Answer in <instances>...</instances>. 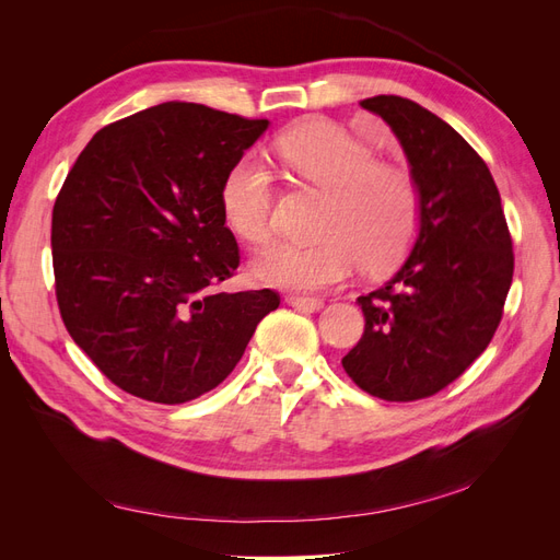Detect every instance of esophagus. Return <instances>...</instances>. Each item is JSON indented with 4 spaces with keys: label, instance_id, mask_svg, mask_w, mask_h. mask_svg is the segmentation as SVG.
I'll return each mask as SVG.
<instances>
[{
    "label": "esophagus",
    "instance_id": "1",
    "mask_svg": "<svg viewBox=\"0 0 560 560\" xmlns=\"http://www.w3.org/2000/svg\"><path fill=\"white\" fill-rule=\"evenodd\" d=\"M284 301L290 303V306H294L299 311H306V313H317L322 306H325V303H322V299H311V296H294V294H290V296H284Z\"/></svg>",
    "mask_w": 560,
    "mask_h": 560
}]
</instances>
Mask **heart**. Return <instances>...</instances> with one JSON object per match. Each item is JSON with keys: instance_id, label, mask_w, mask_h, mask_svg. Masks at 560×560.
Returning a JSON list of instances; mask_svg holds the SVG:
<instances>
[{"instance_id": "obj_1", "label": "heart", "mask_w": 560, "mask_h": 560, "mask_svg": "<svg viewBox=\"0 0 560 560\" xmlns=\"http://www.w3.org/2000/svg\"><path fill=\"white\" fill-rule=\"evenodd\" d=\"M282 163L329 202L317 243H273L252 270L261 282L290 290H325L364 264L387 270L404 259L420 226L422 200L409 167L378 163L366 142L331 121H303L278 140ZM273 177L257 159H241L224 177L222 210L229 229L249 245L273 233Z\"/></svg>"}]
</instances>
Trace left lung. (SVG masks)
I'll use <instances>...</instances> for the list:
<instances>
[{
  "mask_svg": "<svg viewBox=\"0 0 560 560\" xmlns=\"http://www.w3.org/2000/svg\"><path fill=\"white\" fill-rule=\"evenodd\" d=\"M360 105L393 128L422 212L409 259L358 299L364 334L343 369L369 395L413 401L463 376L488 348L512 287V235L493 175L460 132L399 95Z\"/></svg>",
  "mask_w": 560,
  "mask_h": 560,
  "instance_id": "1",
  "label": "left lung"
}]
</instances>
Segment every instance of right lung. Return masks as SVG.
I'll return each instance as SVG.
<instances>
[{
    "label": "right lung",
    "instance_id": "obj_1",
    "mask_svg": "<svg viewBox=\"0 0 560 560\" xmlns=\"http://www.w3.org/2000/svg\"><path fill=\"white\" fill-rule=\"evenodd\" d=\"M266 128L173 100L97 130L67 175L50 222L60 315L126 393H210L280 306L273 290L217 292L241 264L222 184Z\"/></svg>",
    "mask_w": 560,
    "mask_h": 560
}]
</instances>
